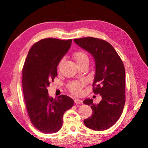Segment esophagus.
Listing matches in <instances>:
<instances>
[{
	"instance_id": "34e87169",
	"label": "esophagus",
	"mask_w": 148,
	"mask_h": 148,
	"mask_svg": "<svg viewBox=\"0 0 148 148\" xmlns=\"http://www.w3.org/2000/svg\"><path fill=\"white\" fill-rule=\"evenodd\" d=\"M74 103L76 104H82L83 103V101L80 100V99H75Z\"/></svg>"
}]
</instances>
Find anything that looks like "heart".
Returning <instances> with one entry per match:
<instances>
[{
  "label": "heart",
  "instance_id": "obj_1",
  "mask_svg": "<svg viewBox=\"0 0 148 148\" xmlns=\"http://www.w3.org/2000/svg\"><path fill=\"white\" fill-rule=\"evenodd\" d=\"M74 58L78 66L84 65L85 63L88 64L89 62V58L88 55L84 52H77L74 53ZM64 59H62L59 63L58 67H60L63 63ZM85 84V80H82L80 82H72L69 83L68 88L72 93L74 95H79L82 92V88Z\"/></svg>",
  "mask_w": 148,
  "mask_h": 148
}]
</instances>
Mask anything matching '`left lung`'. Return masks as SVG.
Instances as JSON below:
<instances>
[{
	"mask_svg": "<svg viewBox=\"0 0 148 148\" xmlns=\"http://www.w3.org/2000/svg\"><path fill=\"white\" fill-rule=\"evenodd\" d=\"M75 43L90 53L95 62L93 92L100 94L101 100L94 104L87 98L83 103L90 106L92 116L84 120L87 127L103 131L119 120L125 105V68L114 48L104 40L94 37L74 39Z\"/></svg>",
	"mask_w": 148,
	"mask_h": 148,
	"instance_id": "1",
	"label": "left lung"
}]
</instances>
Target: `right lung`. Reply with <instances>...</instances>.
Masks as SVG:
<instances>
[{"label": "right lung", "mask_w": 148, "mask_h": 148, "mask_svg": "<svg viewBox=\"0 0 148 148\" xmlns=\"http://www.w3.org/2000/svg\"><path fill=\"white\" fill-rule=\"evenodd\" d=\"M72 44V39L48 38L34 44L23 69V88L26 109L32 124L44 133H54L63 125L65 112L74 100L66 95L57 100L48 95L50 82L57 76V66Z\"/></svg>", "instance_id": "1"}]
</instances>
